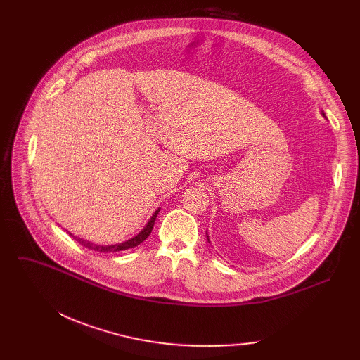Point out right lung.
<instances>
[{"label":"right lung","mask_w":360,"mask_h":360,"mask_svg":"<svg viewBox=\"0 0 360 360\" xmlns=\"http://www.w3.org/2000/svg\"><path fill=\"white\" fill-rule=\"evenodd\" d=\"M159 214V210L155 212V214L151 216V219L148 220V223L146 224V228L139 233L136 235L134 238H131L122 243H115V245H98V243H93V242H89L86 239H82V238H75L71 236L77 240L80 245H83L84 248H89L91 251H98V252H118V251H125V250H129V248H134L137 247V245H140L143 240L147 239V236L151 233V231H153V226H155V220Z\"/></svg>","instance_id":"right-lung-1"}]
</instances>
